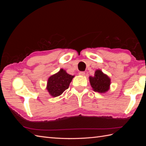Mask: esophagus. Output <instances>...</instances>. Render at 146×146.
<instances>
[{"mask_svg":"<svg viewBox=\"0 0 146 146\" xmlns=\"http://www.w3.org/2000/svg\"><path fill=\"white\" fill-rule=\"evenodd\" d=\"M79 75L82 76H85V72L84 71H80V72H79Z\"/></svg>","mask_w":146,"mask_h":146,"instance_id":"34e87169","label":"esophagus"}]
</instances>
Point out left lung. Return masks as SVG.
<instances>
[{
    "mask_svg": "<svg viewBox=\"0 0 146 146\" xmlns=\"http://www.w3.org/2000/svg\"><path fill=\"white\" fill-rule=\"evenodd\" d=\"M89 78L91 86L94 91L105 93L109 90L111 80L107 75L104 74L100 70H96L94 76H90Z\"/></svg>",
    "mask_w": 146,
    "mask_h": 146,
    "instance_id": "8db88e82",
    "label": "left lung"
}]
</instances>
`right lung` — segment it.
I'll return each mask as SVG.
<instances>
[{"instance_id": "right-lung-1", "label": "right lung", "mask_w": 146, "mask_h": 146, "mask_svg": "<svg viewBox=\"0 0 146 146\" xmlns=\"http://www.w3.org/2000/svg\"><path fill=\"white\" fill-rule=\"evenodd\" d=\"M74 77V76L68 74L65 70L61 69L59 72L48 78L46 89L52 97L59 96L69 88Z\"/></svg>"}]
</instances>
